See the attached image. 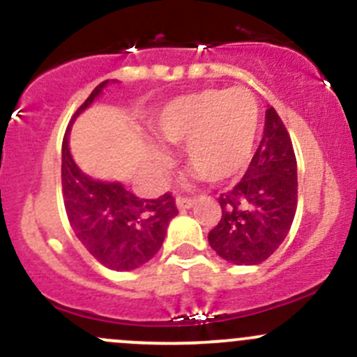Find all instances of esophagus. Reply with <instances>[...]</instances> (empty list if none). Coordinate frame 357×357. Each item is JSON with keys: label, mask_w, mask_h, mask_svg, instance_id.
I'll return each instance as SVG.
<instances>
[{"label": "esophagus", "mask_w": 357, "mask_h": 357, "mask_svg": "<svg viewBox=\"0 0 357 357\" xmlns=\"http://www.w3.org/2000/svg\"><path fill=\"white\" fill-rule=\"evenodd\" d=\"M176 205H178V208H190L195 205V199H190V197H178V199H176Z\"/></svg>", "instance_id": "obj_1"}]
</instances>
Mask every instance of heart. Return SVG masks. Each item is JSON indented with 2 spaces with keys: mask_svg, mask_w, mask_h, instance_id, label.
Returning a JSON list of instances; mask_svg holds the SVG:
<instances>
[{
  "mask_svg": "<svg viewBox=\"0 0 357 357\" xmlns=\"http://www.w3.org/2000/svg\"><path fill=\"white\" fill-rule=\"evenodd\" d=\"M259 131V105L248 89H202L172 100L157 121V135L185 143L193 174L212 183L238 176L250 162ZM153 158L164 164L155 150Z\"/></svg>",
  "mask_w": 357,
  "mask_h": 357,
  "instance_id": "heart-1",
  "label": "heart"
}]
</instances>
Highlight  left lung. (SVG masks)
<instances>
[{
  "instance_id": "1",
  "label": "left lung",
  "mask_w": 357,
  "mask_h": 357,
  "mask_svg": "<svg viewBox=\"0 0 357 357\" xmlns=\"http://www.w3.org/2000/svg\"><path fill=\"white\" fill-rule=\"evenodd\" d=\"M218 200L221 219L208 231V243L233 264L266 261L289 235L297 211V160L273 107L266 110L264 136L245 176Z\"/></svg>"
}]
</instances>
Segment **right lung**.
Returning a JSON list of instances; mask_svg holds the SVG:
<instances>
[{
    "instance_id": "obj_1",
    "label": "right lung",
    "mask_w": 357,
    "mask_h": 357,
    "mask_svg": "<svg viewBox=\"0 0 357 357\" xmlns=\"http://www.w3.org/2000/svg\"><path fill=\"white\" fill-rule=\"evenodd\" d=\"M103 81L75 110L81 114L102 93ZM68 129L62 142V195L68 222L79 242L105 268L131 271L149 262L165 238L169 221L178 214L176 199H139L121 183L95 181L79 171L68 152Z\"/></svg>"
}]
</instances>
